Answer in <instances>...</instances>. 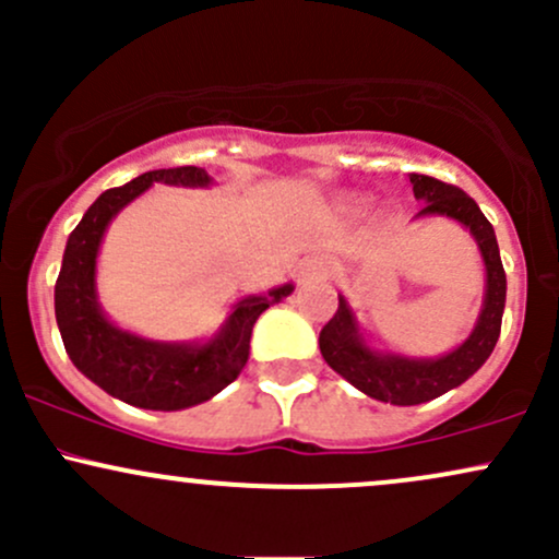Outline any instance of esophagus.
<instances>
[{
  "label": "esophagus",
  "instance_id": "1",
  "mask_svg": "<svg viewBox=\"0 0 559 559\" xmlns=\"http://www.w3.org/2000/svg\"><path fill=\"white\" fill-rule=\"evenodd\" d=\"M312 267H316V271H320V273H329L333 267V262L331 260H316V262H312Z\"/></svg>",
  "mask_w": 559,
  "mask_h": 559
}]
</instances>
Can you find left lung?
<instances>
[{
	"mask_svg": "<svg viewBox=\"0 0 559 559\" xmlns=\"http://www.w3.org/2000/svg\"><path fill=\"white\" fill-rule=\"evenodd\" d=\"M409 183H413L415 197L426 202L420 215L454 217L476 236L486 262V301L476 331L471 333V338L460 349H454L447 357H439V360H407V357L396 355H373L362 344L346 301L338 299V310L323 325L318 338L323 360L338 376H344L352 386L389 404H420L436 400V396L447 394L449 389L460 386L476 373L480 365L489 360L499 331H502L507 294L497 236H493L491 223L480 213L478 204L463 189L439 181V178L413 173Z\"/></svg>",
	"mask_w": 559,
	"mask_h": 559,
	"instance_id": "left-lung-1",
	"label": "left lung"
}]
</instances>
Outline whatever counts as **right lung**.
I'll use <instances>...</instances> for the list:
<instances>
[{
	"mask_svg": "<svg viewBox=\"0 0 559 559\" xmlns=\"http://www.w3.org/2000/svg\"><path fill=\"white\" fill-rule=\"evenodd\" d=\"M155 181L207 186L210 176L197 165L150 170L96 199L68 239L55 284V316L70 360L96 386L133 407L183 409L207 402L239 378L249 360L254 320L275 301L288 297L294 286L239 301L221 336L204 346L157 344L115 329L96 305V252L112 215Z\"/></svg>",
	"mask_w": 559,
	"mask_h": 559,
	"instance_id": "right-lung-1",
	"label": "right lung"
}]
</instances>
